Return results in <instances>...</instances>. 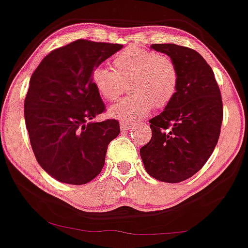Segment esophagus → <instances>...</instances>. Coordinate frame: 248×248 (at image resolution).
<instances>
[{
    "mask_svg": "<svg viewBox=\"0 0 248 248\" xmlns=\"http://www.w3.org/2000/svg\"><path fill=\"white\" fill-rule=\"evenodd\" d=\"M135 126L134 124H128V122H121L120 124V128L122 132H126V130H129L132 129V128Z\"/></svg>",
    "mask_w": 248,
    "mask_h": 248,
    "instance_id": "esophagus-1",
    "label": "esophagus"
}]
</instances>
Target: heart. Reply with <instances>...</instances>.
<instances>
[{"label": "heart", "instance_id": "b5f03b06", "mask_svg": "<svg viewBox=\"0 0 248 248\" xmlns=\"http://www.w3.org/2000/svg\"><path fill=\"white\" fill-rule=\"evenodd\" d=\"M114 70L95 65L91 84L103 99L113 101L120 93V79H127L128 97L109 107L108 113L122 122L134 124L147 116L153 106L164 107L178 89V70L169 56L140 47H128L113 61Z\"/></svg>", "mask_w": 248, "mask_h": 248}]
</instances>
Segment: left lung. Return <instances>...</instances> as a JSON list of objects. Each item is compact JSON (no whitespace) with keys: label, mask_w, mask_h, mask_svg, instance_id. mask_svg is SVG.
<instances>
[{"label":"left lung","mask_w":248,"mask_h":248,"mask_svg":"<svg viewBox=\"0 0 248 248\" xmlns=\"http://www.w3.org/2000/svg\"><path fill=\"white\" fill-rule=\"evenodd\" d=\"M178 70V89L150 121V142L140 149L144 169L164 183H181L199 172L213 154L223 120L222 95L214 71L196 50L175 44H153Z\"/></svg>","instance_id":"left-lung-1"}]
</instances>
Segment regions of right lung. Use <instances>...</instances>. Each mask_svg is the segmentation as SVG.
<instances>
[{
  "label": "right lung",
  "instance_id": "right-lung-1",
  "mask_svg": "<svg viewBox=\"0 0 248 248\" xmlns=\"http://www.w3.org/2000/svg\"><path fill=\"white\" fill-rule=\"evenodd\" d=\"M78 39L45 56L30 79L24 116L39 165L60 183L84 185L101 172L119 122L90 120L105 111L91 73L122 48Z\"/></svg>",
  "mask_w": 248,
  "mask_h": 248
}]
</instances>
